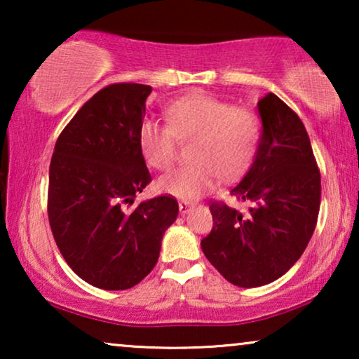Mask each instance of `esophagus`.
Masks as SVG:
<instances>
[{"label": "esophagus", "mask_w": 359, "mask_h": 359, "mask_svg": "<svg viewBox=\"0 0 359 359\" xmlns=\"http://www.w3.org/2000/svg\"><path fill=\"white\" fill-rule=\"evenodd\" d=\"M178 205H180V212H181V214H188L189 210L194 208V204L188 203V201H181V203H180Z\"/></svg>", "instance_id": "34e87169"}]
</instances>
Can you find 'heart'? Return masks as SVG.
<instances>
[{
    "instance_id": "heart-1",
    "label": "heart",
    "mask_w": 359,
    "mask_h": 359,
    "mask_svg": "<svg viewBox=\"0 0 359 359\" xmlns=\"http://www.w3.org/2000/svg\"><path fill=\"white\" fill-rule=\"evenodd\" d=\"M262 124L247 107L208 95H189L166 109V124L145 121L139 145L151 168L168 170L178 142H189L191 163L161 176L156 188L178 199L191 201L208 193L217 180H235L247 170L257 151Z\"/></svg>"
}]
</instances>
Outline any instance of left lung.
I'll return each instance as SVG.
<instances>
[{
	"mask_svg": "<svg viewBox=\"0 0 359 359\" xmlns=\"http://www.w3.org/2000/svg\"><path fill=\"white\" fill-rule=\"evenodd\" d=\"M263 132L255 160L230 189L247 212L222 201L209 205L214 227L201 247L210 264L240 287L281 278L301 258L317 225L320 170L299 116L276 95L258 101Z\"/></svg>",
	"mask_w": 359,
	"mask_h": 359,
	"instance_id": "obj_1",
	"label": "left lung"
}]
</instances>
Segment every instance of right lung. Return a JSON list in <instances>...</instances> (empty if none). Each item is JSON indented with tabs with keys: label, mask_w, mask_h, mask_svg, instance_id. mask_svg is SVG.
Segmentation results:
<instances>
[{
	"label": "right lung",
	"mask_w": 359,
	"mask_h": 359,
	"mask_svg": "<svg viewBox=\"0 0 359 359\" xmlns=\"http://www.w3.org/2000/svg\"><path fill=\"white\" fill-rule=\"evenodd\" d=\"M151 88L114 83L73 116L48 170V222L73 271L106 291L134 287L158 262L178 203L165 194L130 209L151 181L139 145Z\"/></svg>",
	"instance_id": "add662e5"
}]
</instances>
